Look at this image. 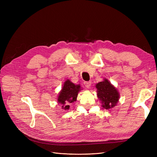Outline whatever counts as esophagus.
Segmentation results:
<instances>
[{"mask_svg":"<svg viewBox=\"0 0 157 157\" xmlns=\"http://www.w3.org/2000/svg\"><path fill=\"white\" fill-rule=\"evenodd\" d=\"M84 84L85 85V86H86L87 88H89L90 87V85H91L92 82L90 81H88V82H84Z\"/></svg>","mask_w":157,"mask_h":157,"instance_id":"esophagus-1","label":"esophagus"}]
</instances>
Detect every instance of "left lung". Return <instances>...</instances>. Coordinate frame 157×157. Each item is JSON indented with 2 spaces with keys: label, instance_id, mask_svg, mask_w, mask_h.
I'll use <instances>...</instances> for the list:
<instances>
[{
  "label": "left lung",
  "instance_id": "obj_1",
  "mask_svg": "<svg viewBox=\"0 0 157 157\" xmlns=\"http://www.w3.org/2000/svg\"><path fill=\"white\" fill-rule=\"evenodd\" d=\"M96 88L98 98L101 101L103 108L109 110L117 105L120 94L108 79L104 78L103 81L97 83Z\"/></svg>",
  "mask_w": 157,
  "mask_h": 157
}]
</instances>
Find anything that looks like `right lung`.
Instances as JSON below:
<instances>
[{
	"label": "right lung",
	"instance_id": "right-lung-1",
	"mask_svg": "<svg viewBox=\"0 0 157 157\" xmlns=\"http://www.w3.org/2000/svg\"><path fill=\"white\" fill-rule=\"evenodd\" d=\"M82 88L80 84H75L69 79L65 80L63 87L58 96V103L61 105V108L65 111H68L70 104L77 101L78 92Z\"/></svg>",
	"mask_w": 157,
	"mask_h": 157
}]
</instances>
